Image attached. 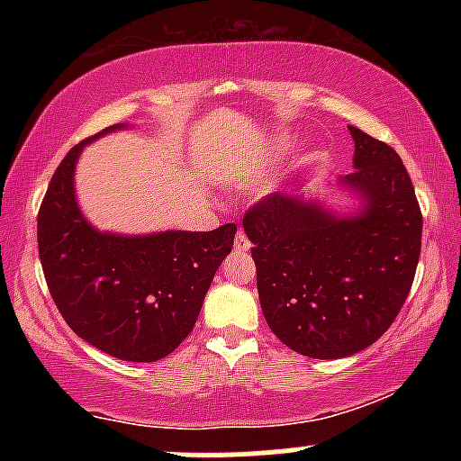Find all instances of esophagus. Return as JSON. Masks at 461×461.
Wrapping results in <instances>:
<instances>
[{"instance_id":"esophagus-1","label":"esophagus","mask_w":461,"mask_h":461,"mask_svg":"<svg viewBox=\"0 0 461 461\" xmlns=\"http://www.w3.org/2000/svg\"><path fill=\"white\" fill-rule=\"evenodd\" d=\"M249 247H251V242H249V238L245 231H238L236 234V240H234V249L236 251H249Z\"/></svg>"}]
</instances>
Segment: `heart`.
Returning <instances> with one entry per match:
<instances>
[{"mask_svg": "<svg viewBox=\"0 0 461 461\" xmlns=\"http://www.w3.org/2000/svg\"><path fill=\"white\" fill-rule=\"evenodd\" d=\"M294 145H297V139L293 134H282L267 140L256 153L258 167H268V164H277L279 160H284L294 149Z\"/></svg>", "mask_w": 461, "mask_h": 461, "instance_id": "obj_1", "label": "heart"}]
</instances>
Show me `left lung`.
<instances>
[{
  "instance_id": "left-lung-1",
  "label": "left lung",
  "mask_w": 461,
  "mask_h": 461,
  "mask_svg": "<svg viewBox=\"0 0 461 461\" xmlns=\"http://www.w3.org/2000/svg\"><path fill=\"white\" fill-rule=\"evenodd\" d=\"M348 131L356 171L338 188L357 199L351 212L279 190L242 219L264 319L285 347L314 359L348 357L382 338L420 258L422 216L399 153Z\"/></svg>"
}]
</instances>
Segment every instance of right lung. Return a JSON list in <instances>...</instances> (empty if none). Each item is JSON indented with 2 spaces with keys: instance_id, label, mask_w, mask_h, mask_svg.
<instances>
[{
  "instance_id": "1",
  "label": "right lung",
  "mask_w": 461,
  "mask_h": 461,
  "mask_svg": "<svg viewBox=\"0 0 461 461\" xmlns=\"http://www.w3.org/2000/svg\"><path fill=\"white\" fill-rule=\"evenodd\" d=\"M125 128L82 140L56 168L39 212V256L54 303L82 340L125 362H156L193 331L236 225L128 236L88 223L76 197L79 153Z\"/></svg>"
}]
</instances>
